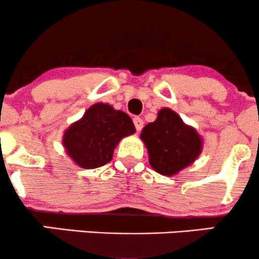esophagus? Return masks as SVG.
Returning a JSON list of instances; mask_svg holds the SVG:
<instances>
[{
	"label": "esophagus",
	"mask_w": 259,
	"mask_h": 259,
	"mask_svg": "<svg viewBox=\"0 0 259 259\" xmlns=\"http://www.w3.org/2000/svg\"><path fill=\"white\" fill-rule=\"evenodd\" d=\"M133 121H134V125H135L136 130H138V132H140V130H141L142 127H144V120H142L140 117H135L133 119Z\"/></svg>",
	"instance_id": "1"
}]
</instances>
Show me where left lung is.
Listing matches in <instances>:
<instances>
[{
  "instance_id": "obj_1",
  "label": "left lung",
  "mask_w": 259,
  "mask_h": 259,
  "mask_svg": "<svg viewBox=\"0 0 259 259\" xmlns=\"http://www.w3.org/2000/svg\"><path fill=\"white\" fill-rule=\"evenodd\" d=\"M141 139L147 147L151 167L168 177L195 162L202 150L200 135L169 108L160 109L157 119L144 127Z\"/></svg>"
}]
</instances>
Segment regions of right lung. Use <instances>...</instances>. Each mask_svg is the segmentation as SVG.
I'll return each instance as SVG.
<instances>
[{
  "label": "right lung",
  "mask_w": 259,
  "mask_h": 259,
  "mask_svg": "<svg viewBox=\"0 0 259 259\" xmlns=\"http://www.w3.org/2000/svg\"><path fill=\"white\" fill-rule=\"evenodd\" d=\"M135 133L132 118L105 103H96L81 119L67 129L63 145L76 164L94 169L111 162L114 148L124 136Z\"/></svg>",
  "instance_id": "add662e5"
}]
</instances>
